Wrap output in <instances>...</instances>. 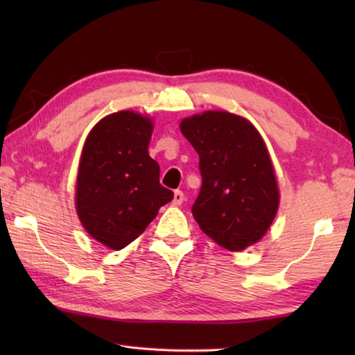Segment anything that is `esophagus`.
Returning <instances> with one entry per match:
<instances>
[{
    "label": "esophagus",
    "mask_w": 355,
    "mask_h": 355,
    "mask_svg": "<svg viewBox=\"0 0 355 355\" xmlns=\"http://www.w3.org/2000/svg\"><path fill=\"white\" fill-rule=\"evenodd\" d=\"M183 201H184V193L182 191L173 192V200H172V205L173 206H180Z\"/></svg>",
    "instance_id": "esophagus-1"
}]
</instances>
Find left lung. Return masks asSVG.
<instances>
[{"mask_svg":"<svg viewBox=\"0 0 355 355\" xmlns=\"http://www.w3.org/2000/svg\"><path fill=\"white\" fill-rule=\"evenodd\" d=\"M180 130L200 155L202 183L192 206L200 229L232 252L258 243L279 206L273 166L259 132L224 111L184 119Z\"/></svg>","mask_w":355,"mask_h":355,"instance_id":"left-lung-1","label":"left lung"}]
</instances>
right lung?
Instances as JSON below:
<instances>
[{"instance_id": "1", "label": "right lung", "mask_w": 355, "mask_h": 355, "mask_svg": "<svg viewBox=\"0 0 355 355\" xmlns=\"http://www.w3.org/2000/svg\"><path fill=\"white\" fill-rule=\"evenodd\" d=\"M150 120L120 111L97 123L82 150L76 209L94 239L120 250L139 238L173 192L160 184V166L149 157Z\"/></svg>"}]
</instances>
